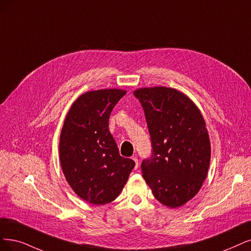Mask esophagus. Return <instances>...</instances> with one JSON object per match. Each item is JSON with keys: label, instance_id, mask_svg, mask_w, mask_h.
Listing matches in <instances>:
<instances>
[{"label": "esophagus", "instance_id": "esophagus-1", "mask_svg": "<svg viewBox=\"0 0 251 251\" xmlns=\"http://www.w3.org/2000/svg\"><path fill=\"white\" fill-rule=\"evenodd\" d=\"M132 160L135 162V170H137L138 169V160H137V158H136V157H132Z\"/></svg>", "mask_w": 251, "mask_h": 251}]
</instances>
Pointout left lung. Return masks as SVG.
<instances>
[{
  "label": "left lung",
  "instance_id": "left-lung-1",
  "mask_svg": "<svg viewBox=\"0 0 251 251\" xmlns=\"http://www.w3.org/2000/svg\"><path fill=\"white\" fill-rule=\"evenodd\" d=\"M145 111L153 153L142 173L155 199L169 208L185 205L207 178L211 144L205 119L182 92L166 87L133 92Z\"/></svg>",
  "mask_w": 251,
  "mask_h": 251
}]
</instances>
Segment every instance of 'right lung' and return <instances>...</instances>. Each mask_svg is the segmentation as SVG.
Returning a JSON list of instances; mask_svg holds the SVG:
<instances>
[{
  "mask_svg": "<svg viewBox=\"0 0 251 251\" xmlns=\"http://www.w3.org/2000/svg\"><path fill=\"white\" fill-rule=\"evenodd\" d=\"M125 90L89 91L73 102L60 134L63 174L72 190L93 205L115 201L135 162L120 156L108 119Z\"/></svg>",
  "mask_w": 251,
  "mask_h": 251,
  "instance_id": "add662e5",
  "label": "right lung"
}]
</instances>
